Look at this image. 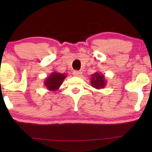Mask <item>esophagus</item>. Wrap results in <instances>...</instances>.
<instances>
[{
  "mask_svg": "<svg viewBox=\"0 0 152 152\" xmlns=\"http://www.w3.org/2000/svg\"><path fill=\"white\" fill-rule=\"evenodd\" d=\"M73 75L75 76L80 77L82 75V72L80 71H78V70H75V71H73Z\"/></svg>",
  "mask_w": 152,
  "mask_h": 152,
  "instance_id": "1",
  "label": "esophagus"
}]
</instances>
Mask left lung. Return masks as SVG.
<instances>
[{
	"instance_id": "8db88e82",
	"label": "left lung",
	"mask_w": 152,
	"mask_h": 152,
	"mask_svg": "<svg viewBox=\"0 0 152 152\" xmlns=\"http://www.w3.org/2000/svg\"><path fill=\"white\" fill-rule=\"evenodd\" d=\"M91 84L96 89L104 88L107 85L105 76L99 72H96L91 75Z\"/></svg>"
}]
</instances>
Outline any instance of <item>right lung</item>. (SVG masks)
Masks as SVG:
<instances>
[{
    "mask_svg": "<svg viewBox=\"0 0 152 152\" xmlns=\"http://www.w3.org/2000/svg\"><path fill=\"white\" fill-rule=\"evenodd\" d=\"M66 77V74L59 73L57 72H53L48 77L45 79L44 86L48 90L50 91H56L63 83Z\"/></svg>",
    "mask_w": 152,
    "mask_h": 152,
    "instance_id": "1",
    "label": "right lung"
}]
</instances>
